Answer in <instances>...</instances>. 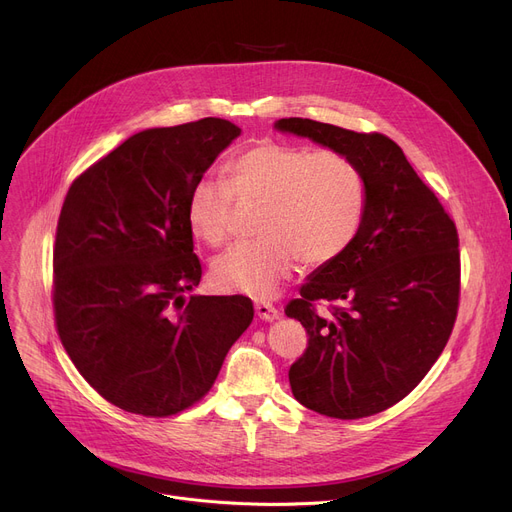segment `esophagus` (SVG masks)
<instances>
[{
	"label": "esophagus",
	"mask_w": 512,
	"mask_h": 512,
	"mask_svg": "<svg viewBox=\"0 0 512 512\" xmlns=\"http://www.w3.org/2000/svg\"><path fill=\"white\" fill-rule=\"evenodd\" d=\"M255 315L263 321H276L280 317V311L270 303H257L255 305Z\"/></svg>",
	"instance_id": "esophagus-1"
}]
</instances>
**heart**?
<instances>
[{
	"instance_id": "obj_1",
	"label": "heart",
	"mask_w": 512,
	"mask_h": 512,
	"mask_svg": "<svg viewBox=\"0 0 512 512\" xmlns=\"http://www.w3.org/2000/svg\"><path fill=\"white\" fill-rule=\"evenodd\" d=\"M226 184L199 180L186 197V222L205 245L230 238L237 201L255 209L259 240L213 261V284L224 292L270 299L299 259L319 267L338 259L357 238L367 211V180L338 151L261 141L238 153Z\"/></svg>"
}]
</instances>
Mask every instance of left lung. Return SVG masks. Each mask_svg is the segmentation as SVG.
Here are the masks:
<instances>
[{
    "instance_id": "8db88e82",
    "label": "left lung",
    "mask_w": 512,
    "mask_h": 512,
    "mask_svg": "<svg viewBox=\"0 0 512 512\" xmlns=\"http://www.w3.org/2000/svg\"><path fill=\"white\" fill-rule=\"evenodd\" d=\"M276 130L344 153L367 180L363 226L338 259L286 305L309 334L288 380L303 407L336 419L382 413L432 369L459 309L461 255L454 222L402 149L380 132H355L309 118H282ZM344 302L330 320L312 301Z\"/></svg>"
}]
</instances>
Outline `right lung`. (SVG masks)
Wrapping results in <instances>:
<instances>
[{
  "instance_id": "right-lung-1",
  "label": "right lung",
  "mask_w": 512,
  "mask_h": 512,
  "mask_svg": "<svg viewBox=\"0 0 512 512\" xmlns=\"http://www.w3.org/2000/svg\"><path fill=\"white\" fill-rule=\"evenodd\" d=\"M240 128L203 118L132 134L80 174L53 249L68 357L112 405L145 417L201 400L253 321L247 297H199L186 197Z\"/></svg>"
}]
</instances>
